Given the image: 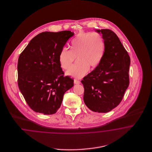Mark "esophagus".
I'll return each instance as SVG.
<instances>
[{
	"mask_svg": "<svg viewBox=\"0 0 152 152\" xmlns=\"http://www.w3.org/2000/svg\"><path fill=\"white\" fill-rule=\"evenodd\" d=\"M74 84H80V81L77 80H74Z\"/></svg>",
	"mask_w": 152,
	"mask_h": 152,
	"instance_id": "obj_1",
	"label": "esophagus"
}]
</instances>
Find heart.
<instances>
[{
	"label": "heart",
	"mask_w": 152,
	"mask_h": 152,
	"mask_svg": "<svg viewBox=\"0 0 152 152\" xmlns=\"http://www.w3.org/2000/svg\"><path fill=\"white\" fill-rule=\"evenodd\" d=\"M105 52V43L102 37L94 32L78 34L71 42V50L64 48L59 54L61 66L68 69L77 57L78 62L66 72L67 75L81 78L89 68L94 70L100 64Z\"/></svg>",
	"instance_id": "heart-1"
}]
</instances>
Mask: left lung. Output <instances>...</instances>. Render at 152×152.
<instances>
[{"instance_id": "1", "label": "left lung", "mask_w": 152, "mask_h": 152, "mask_svg": "<svg viewBox=\"0 0 152 152\" xmlns=\"http://www.w3.org/2000/svg\"><path fill=\"white\" fill-rule=\"evenodd\" d=\"M95 31L102 34L105 52L100 64L81 80L83 99L92 111L107 113L120 103L129 86L130 59L114 32L108 29Z\"/></svg>"}]
</instances>
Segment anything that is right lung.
I'll return each mask as SVG.
<instances>
[{"label":"right lung","instance_id":"add662e5","mask_svg":"<svg viewBox=\"0 0 152 152\" xmlns=\"http://www.w3.org/2000/svg\"><path fill=\"white\" fill-rule=\"evenodd\" d=\"M73 35L70 31L42 32L29 42L20 55L18 86L34 111L55 114L65 92L73 87V79L64 76L58 60L60 51Z\"/></svg>","mask_w":152,"mask_h":152}]
</instances>
